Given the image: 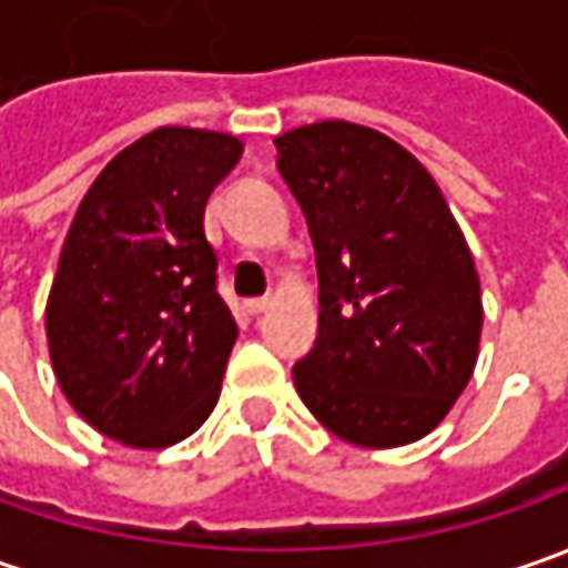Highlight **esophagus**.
I'll use <instances>...</instances> for the list:
<instances>
[{"mask_svg":"<svg viewBox=\"0 0 568 568\" xmlns=\"http://www.w3.org/2000/svg\"><path fill=\"white\" fill-rule=\"evenodd\" d=\"M268 306H272V300H268V296H255V300H246V313H250V316L265 313Z\"/></svg>","mask_w":568,"mask_h":568,"instance_id":"obj_1","label":"esophagus"}]
</instances>
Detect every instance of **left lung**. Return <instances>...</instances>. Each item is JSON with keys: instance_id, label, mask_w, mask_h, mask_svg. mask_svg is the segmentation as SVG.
<instances>
[{"instance_id": "obj_1", "label": "left lung", "mask_w": 568, "mask_h": 568, "mask_svg": "<svg viewBox=\"0 0 568 568\" xmlns=\"http://www.w3.org/2000/svg\"><path fill=\"white\" fill-rule=\"evenodd\" d=\"M316 246L318 335L294 385L318 424L363 448L417 443L465 392L480 277L426 166L344 120L274 139Z\"/></svg>"}]
</instances>
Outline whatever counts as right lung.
Returning a JSON list of instances; mask_svg holds the SVG:
<instances>
[{
    "label": "right lung",
    "mask_w": 568,
    "mask_h": 568,
    "mask_svg": "<svg viewBox=\"0 0 568 568\" xmlns=\"http://www.w3.org/2000/svg\"><path fill=\"white\" fill-rule=\"evenodd\" d=\"M240 154L224 132L154 129L100 170L62 243L47 300L53 373L122 446H173L217 404L236 322L205 205Z\"/></svg>",
    "instance_id": "1"
}]
</instances>
